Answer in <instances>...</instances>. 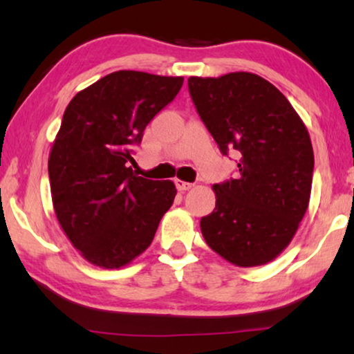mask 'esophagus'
<instances>
[{"mask_svg":"<svg viewBox=\"0 0 354 354\" xmlns=\"http://www.w3.org/2000/svg\"><path fill=\"white\" fill-rule=\"evenodd\" d=\"M175 184L178 190H181V192H184V190H189L190 187L194 186L192 183H186V181H181V179H175Z\"/></svg>","mask_w":354,"mask_h":354,"instance_id":"1","label":"esophagus"}]
</instances>
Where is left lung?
<instances>
[{"mask_svg": "<svg viewBox=\"0 0 354 354\" xmlns=\"http://www.w3.org/2000/svg\"><path fill=\"white\" fill-rule=\"evenodd\" d=\"M189 94L238 175L214 184L216 207L201 217L206 244L233 265H265L290 244L310 198L313 149L293 106L250 72L190 77Z\"/></svg>", "mask_w": 354, "mask_h": 354, "instance_id": "obj_1", "label": "left lung"}]
</instances>
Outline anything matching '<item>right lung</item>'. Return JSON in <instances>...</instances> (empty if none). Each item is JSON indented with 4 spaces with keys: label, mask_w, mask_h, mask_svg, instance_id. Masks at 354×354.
Returning a JSON list of instances; mask_svg holds the SVG:
<instances>
[{
    "label": "right lung",
    "mask_w": 354,
    "mask_h": 354,
    "mask_svg": "<svg viewBox=\"0 0 354 354\" xmlns=\"http://www.w3.org/2000/svg\"><path fill=\"white\" fill-rule=\"evenodd\" d=\"M183 77L118 71L83 89L63 115L48 159L53 207L74 248L93 265H127L153 243L176 195L171 181L133 173L136 148Z\"/></svg>",
    "instance_id": "obj_1"
}]
</instances>
